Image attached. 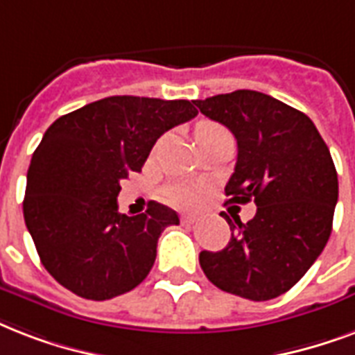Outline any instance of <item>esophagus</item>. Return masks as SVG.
Segmentation results:
<instances>
[{
	"label": "esophagus",
	"mask_w": 355,
	"mask_h": 355,
	"mask_svg": "<svg viewBox=\"0 0 355 355\" xmlns=\"http://www.w3.org/2000/svg\"><path fill=\"white\" fill-rule=\"evenodd\" d=\"M196 220H198V218L194 215H183V216H181V222H183V224H194Z\"/></svg>",
	"instance_id": "esophagus-1"
}]
</instances>
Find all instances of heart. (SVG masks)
Segmentation results:
<instances>
[{
    "instance_id": "1",
    "label": "heart",
    "mask_w": 355,
    "mask_h": 355,
    "mask_svg": "<svg viewBox=\"0 0 355 355\" xmlns=\"http://www.w3.org/2000/svg\"><path fill=\"white\" fill-rule=\"evenodd\" d=\"M209 128H216V125H213V123H202V125L198 128V131ZM164 198H166V202L175 205V207H192V205H196L198 200H200V191H198L196 187L187 185V183H175V185H170L168 189L164 191Z\"/></svg>"
}]
</instances>
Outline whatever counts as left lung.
I'll list each match as a JSON object with an SVG mask.
<instances>
[{
	"instance_id": "1",
	"label": "left lung",
	"mask_w": 355,
	"mask_h": 355,
	"mask_svg": "<svg viewBox=\"0 0 355 355\" xmlns=\"http://www.w3.org/2000/svg\"><path fill=\"white\" fill-rule=\"evenodd\" d=\"M202 114L237 139L227 203L257 211L230 224L220 252L200 254L203 274L218 289L254 302L272 300L300 282L328 243L339 181L334 159L311 118L263 92L235 90L194 101Z\"/></svg>"
}]
</instances>
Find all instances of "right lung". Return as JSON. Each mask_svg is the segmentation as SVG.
I'll return each mask as SVG.
<instances>
[{"label": "right lung", "instance_id": "1", "mask_svg": "<svg viewBox=\"0 0 355 355\" xmlns=\"http://www.w3.org/2000/svg\"><path fill=\"white\" fill-rule=\"evenodd\" d=\"M194 105L111 96L44 133L27 170L24 218L44 268L73 295L109 300L150 274L161 233L180 216L157 202L120 215V181L140 172L161 135L196 116Z\"/></svg>", "mask_w": 355, "mask_h": 355}]
</instances>
